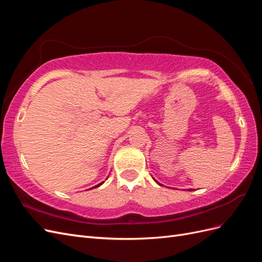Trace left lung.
Listing matches in <instances>:
<instances>
[{
    "instance_id": "1",
    "label": "left lung",
    "mask_w": 262,
    "mask_h": 262,
    "mask_svg": "<svg viewBox=\"0 0 262 262\" xmlns=\"http://www.w3.org/2000/svg\"><path fill=\"white\" fill-rule=\"evenodd\" d=\"M154 180H155V179H154ZM155 181H156V180H155ZM156 182H157V184L160 185V186H163V185H162V184H160V182H158V181H156ZM188 190H189V191H191V189H188Z\"/></svg>"
}]
</instances>
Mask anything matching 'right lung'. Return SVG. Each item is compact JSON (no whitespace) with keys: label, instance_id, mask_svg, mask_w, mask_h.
I'll return each mask as SVG.
<instances>
[{"label":"right lung","instance_id":"1","mask_svg":"<svg viewBox=\"0 0 262 262\" xmlns=\"http://www.w3.org/2000/svg\"><path fill=\"white\" fill-rule=\"evenodd\" d=\"M102 184H104V181H102V182H100V184H98V185H96V186H95V187H93V188H97V187H99V186H101ZM93 188H91V189H93Z\"/></svg>","mask_w":262,"mask_h":262}]
</instances>
